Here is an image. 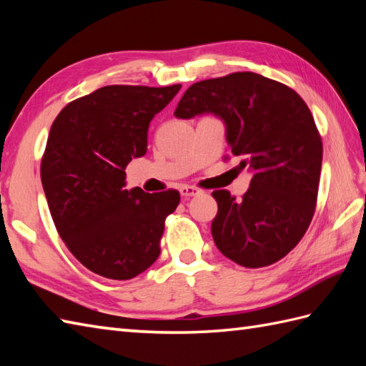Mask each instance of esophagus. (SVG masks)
Returning a JSON list of instances; mask_svg holds the SVG:
<instances>
[{"label": "esophagus", "mask_w": 366, "mask_h": 366, "mask_svg": "<svg viewBox=\"0 0 366 366\" xmlns=\"http://www.w3.org/2000/svg\"><path fill=\"white\" fill-rule=\"evenodd\" d=\"M179 192H181V195L184 198H190V197H195V195H199L201 190L197 189V187H192V185H182L181 189H179Z\"/></svg>", "instance_id": "obj_1"}]
</instances>
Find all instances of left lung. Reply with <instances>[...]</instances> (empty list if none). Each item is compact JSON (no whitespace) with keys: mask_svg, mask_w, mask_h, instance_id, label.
<instances>
[{"mask_svg":"<svg viewBox=\"0 0 366 366\" xmlns=\"http://www.w3.org/2000/svg\"><path fill=\"white\" fill-rule=\"evenodd\" d=\"M204 113L224 122L231 152L252 173L242 199L212 192L214 242L240 266H270L300 242L315 214L322 142L313 114L294 89L253 72L192 84L174 116Z\"/></svg>","mask_w":366,"mask_h":366,"instance_id":"1","label":"left lung"}]
</instances>
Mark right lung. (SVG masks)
I'll return each mask as SVG.
<instances>
[{"mask_svg":"<svg viewBox=\"0 0 366 366\" xmlns=\"http://www.w3.org/2000/svg\"><path fill=\"white\" fill-rule=\"evenodd\" d=\"M181 89L112 84L56 116L41 163L42 187L61 239L84 267L130 280L160 254L179 192L126 189V167L147 151L149 122Z\"/></svg>","mask_w":366,"mask_h":366,"instance_id":"right-lung-1","label":"right lung"}]
</instances>
